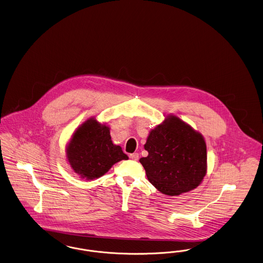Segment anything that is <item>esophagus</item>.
Listing matches in <instances>:
<instances>
[{
	"instance_id": "34e87169",
	"label": "esophagus",
	"mask_w": 263,
	"mask_h": 263,
	"mask_svg": "<svg viewBox=\"0 0 263 263\" xmlns=\"http://www.w3.org/2000/svg\"><path fill=\"white\" fill-rule=\"evenodd\" d=\"M138 157H139L138 153H133V154L129 155V158L133 159V160H138Z\"/></svg>"
}]
</instances>
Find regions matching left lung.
<instances>
[{
  "label": "left lung",
  "mask_w": 263,
  "mask_h": 263,
  "mask_svg": "<svg viewBox=\"0 0 263 263\" xmlns=\"http://www.w3.org/2000/svg\"><path fill=\"white\" fill-rule=\"evenodd\" d=\"M144 149L148 155L139 162L162 194L179 195L202 182L207 167L204 138L178 117L169 116L152 129Z\"/></svg>",
  "instance_id": "8db88e82"
}]
</instances>
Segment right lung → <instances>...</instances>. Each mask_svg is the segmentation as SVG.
<instances>
[{
	"instance_id": "add662e5",
	"label": "right lung",
	"mask_w": 263,
	"mask_h": 263,
	"mask_svg": "<svg viewBox=\"0 0 263 263\" xmlns=\"http://www.w3.org/2000/svg\"><path fill=\"white\" fill-rule=\"evenodd\" d=\"M67 158L74 172L86 180L97 179L115 163L128 159L121 146L112 142L110 128L94 119L74 132L67 147Z\"/></svg>"
}]
</instances>
